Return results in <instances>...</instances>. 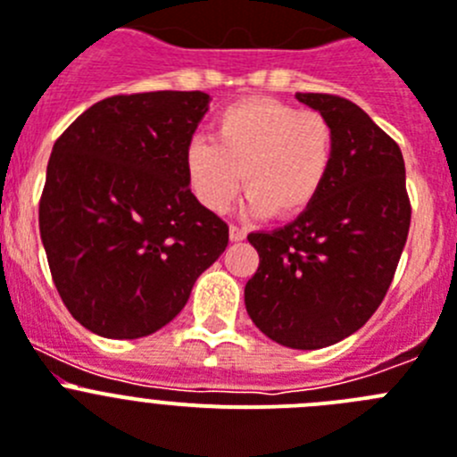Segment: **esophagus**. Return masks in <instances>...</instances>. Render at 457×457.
Returning <instances> with one entry per match:
<instances>
[{"instance_id":"1","label":"esophagus","mask_w":457,"mask_h":457,"mask_svg":"<svg viewBox=\"0 0 457 457\" xmlns=\"http://www.w3.org/2000/svg\"><path fill=\"white\" fill-rule=\"evenodd\" d=\"M245 229L244 228H238V225H229V241H234V244H237V241H244L245 238Z\"/></svg>"}]
</instances>
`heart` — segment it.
Segmentation results:
<instances>
[{
	"label": "heart",
	"mask_w": 457,
	"mask_h": 457,
	"mask_svg": "<svg viewBox=\"0 0 457 457\" xmlns=\"http://www.w3.org/2000/svg\"><path fill=\"white\" fill-rule=\"evenodd\" d=\"M332 159L335 134L326 116L250 97L220 111L212 141H188L184 170L193 195L209 212L228 209L244 182L250 212L295 219L320 195Z\"/></svg>",
	"instance_id": "heart-1"
}]
</instances>
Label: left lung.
<instances>
[{"mask_svg":"<svg viewBox=\"0 0 457 457\" xmlns=\"http://www.w3.org/2000/svg\"><path fill=\"white\" fill-rule=\"evenodd\" d=\"M332 125L335 159L316 203L273 232H253L259 269L245 310L269 339L316 351L346 339L387 294L410 229L401 147L357 104L295 93Z\"/></svg>","mask_w":457,"mask_h":457,"instance_id":"left-lung-1","label":"left lung"}]
</instances>
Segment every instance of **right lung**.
Here are the masks:
<instances>
[{
    "instance_id": "add662e5",
    "label": "right lung",
    "mask_w": 457,
    "mask_h": 457,
    "mask_svg": "<svg viewBox=\"0 0 457 457\" xmlns=\"http://www.w3.org/2000/svg\"><path fill=\"white\" fill-rule=\"evenodd\" d=\"M209 100L200 90L106 97L52 147L40 238L65 307L96 335L157 332L228 248V225L184 170Z\"/></svg>"
}]
</instances>
